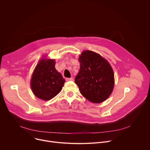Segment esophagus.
Masks as SVG:
<instances>
[{"instance_id":"obj_1","label":"esophagus","mask_w":150,"mask_h":150,"mask_svg":"<svg viewBox=\"0 0 150 150\" xmlns=\"http://www.w3.org/2000/svg\"><path fill=\"white\" fill-rule=\"evenodd\" d=\"M66 81H73V78H66Z\"/></svg>"}]
</instances>
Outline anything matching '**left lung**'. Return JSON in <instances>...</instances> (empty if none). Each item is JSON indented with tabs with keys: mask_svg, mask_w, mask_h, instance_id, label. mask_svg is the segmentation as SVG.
I'll return each instance as SVG.
<instances>
[{
	"mask_svg": "<svg viewBox=\"0 0 150 150\" xmlns=\"http://www.w3.org/2000/svg\"><path fill=\"white\" fill-rule=\"evenodd\" d=\"M80 69L75 79L81 94L90 101L100 103L108 98L114 87V74L109 62L89 50L79 57Z\"/></svg>",
	"mask_w": 150,
	"mask_h": 150,
	"instance_id": "obj_1",
	"label": "left lung"
}]
</instances>
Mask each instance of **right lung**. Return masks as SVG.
<instances>
[{
    "mask_svg": "<svg viewBox=\"0 0 150 150\" xmlns=\"http://www.w3.org/2000/svg\"><path fill=\"white\" fill-rule=\"evenodd\" d=\"M54 60L42 59L32 75L31 87L34 95L43 100L54 97L62 90L65 79L55 69Z\"/></svg>",
    "mask_w": 150,
    "mask_h": 150,
    "instance_id": "add662e5",
    "label": "right lung"
}]
</instances>
